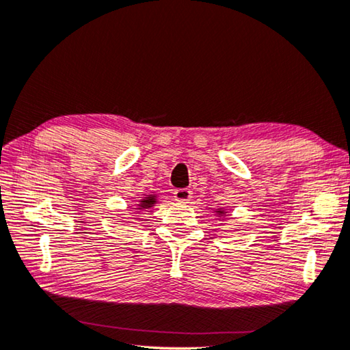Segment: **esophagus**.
I'll return each instance as SVG.
<instances>
[{"label": "esophagus", "mask_w": 350, "mask_h": 350, "mask_svg": "<svg viewBox=\"0 0 350 350\" xmlns=\"http://www.w3.org/2000/svg\"><path fill=\"white\" fill-rule=\"evenodd\" d=\"M174 198L180 203H189L191 198H193V191L188 189V188L176 189L174 191Z\"/></svg>", "instance_id": "obj_1"}]
</instances>
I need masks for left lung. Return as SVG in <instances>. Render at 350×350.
<instances>
[{
  "instance_id": "1",
  "label": "left lung",
  "mask_w": 350,
  "mask_h": 350,
  "mask_svg": "<svg viewBox=\"0 0 350 350\" xmlns=\"http://www.w3.org/2000/svg\"><path fill=\"white\" fill-rule=\"evenodd\" d=\"M215 215H217V217H220V218L226 217V209H223V208H218V209H215Z\"/></svg>"
}]
</instances>
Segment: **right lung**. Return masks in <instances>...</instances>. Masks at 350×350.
<instances>
[{
  "label": "right lung",
  "mask_w": 350,
  "mask_h": 350,
  "mask_svg": "<svg viewBox=\"0 0 350 350\" xmlns=\"http://www.w3.org/2000/svg\"><path fill=\"white\" fill-rule=\"evenodd\" d=\"M157 203V197H156V194H148V196H146V197H142L141 200H139V203L136 204V211H146V209H150V208H153L154 204Z\"/></svg>",
  "instance_id": "right-lung-1"
}]
</instances>
